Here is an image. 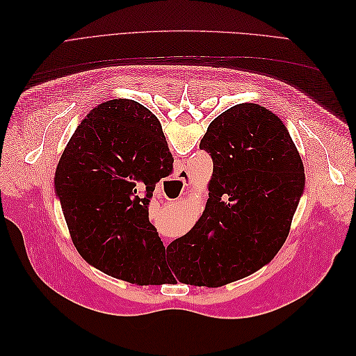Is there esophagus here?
Wrapping results in <instances>:
<instances>
[{
    "label": "esophagus",
    "instance_id": "obj_1",
    "mask_svg": "<svg viewBox=\"0 0 356 356\" xmlns=\"http://www.w3.org/2000/svg\"><path fill=\"white\" fill-rule=\"evenodd\" d=\"M177 179H179V181L184 182V184H187L188 174H187V172H186L184 169H179V170H177ZM166 243H168V241H165V245H166Z\"/></svg>",
    "mask_w": 356,
    "mask_h": 356
}]
</instances>
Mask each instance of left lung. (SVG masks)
<instances>
[{
  "label": "left lung",
  "instance_id": "obj_1",
  "mask_svg": "<svg viewBox=\"0 0 356 356\" xmlns=\"http://www.w3.org/2000/svg\"><path fill=\"white\" fill-rule=\"evenodd\" d=\"M213 172L200 220L166 248L161 282L222 286L257 272L281 250L305 190V168L281 118L238 104L200 141Z\"/></svg>",
  "mask_w": 356,
  "mask_h": 356
}]
</instances>
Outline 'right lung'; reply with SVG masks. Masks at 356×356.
Segmentation results:
<instances>
[{
  "instance_id": "add662e5",
  "label": "right lung",
  "mask_w": 356,
  "mask_h": 356,
  "mask_svg": "<svg viewBox=\"0 0 356 356\" xmlns=\"http://www.w3.org/2000/svg\"><path fill=\"white\" fill-rule=\"evenodd\" d=\"M172 163L159 120L141 104L113 99L83 118L59 160L55 190L86 261L126 282L154 284L165 246L148 204Z\"/></svg>"
}]
</instances>
